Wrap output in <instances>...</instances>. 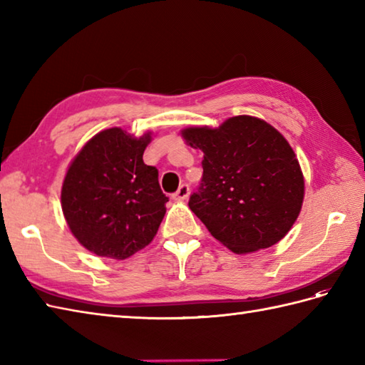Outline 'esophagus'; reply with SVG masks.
Wrapping results in <instances>:
<instances>
[{
  "label": "esophagus",
  "mask_w": 365,
  "mask_h": 365,
  "mask_svg": "<svg viewBox=\"0 0 365 365\" xmlns=\"http://www.w3.org/2000/svg\"><path fill=\"white\" fill-rule=\"evenodd\" d=\"M188 196H190V187H188L187 183L180 185V187H178V190L173 195V197H174L175 200H185Z\"/></svg>",
  "instance_id": "1"
}]
</instances>
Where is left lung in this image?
<instances>
[{
	"label": "left lung",
	"mask_w": 365,
	"mask_h": 365,
	"mask_svg": "<svg viewBox=\"0 0 365 365\" xmlns=\"http://www.w3.org/2000/svg\"><path fill=\"white\" fill-rule=\"evenodd\" d=\"M182 136L204 152L202 180L188 205L218 242L247 254L287 235L301 212L304 177L274 127L235 115L218 128H185Z\"/></svg>",
	"instance_id": "8db88e82"
}]
</instances>
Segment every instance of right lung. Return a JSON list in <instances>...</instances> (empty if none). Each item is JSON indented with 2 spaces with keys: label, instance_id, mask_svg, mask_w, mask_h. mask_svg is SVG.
Here are the masks:
<instances>
[{
  "label": "right lung",
  "instance_id": "obj_1",
  "mask_svg": "<svg viewBox=\"0 0 365 365\" xmlns=\"http://www.w3.org/2000/svg\"><path fill=\"white\" fill-rule=\"evenodd\" d=\"M150 133L133 138L122 128L100 131L73 158L61 191L75 238L100 257L123 260L157 235L169 197L158 170L143 153Z\"/></svg>",
  "mask_w": 365,
  "mask_h": 365
}]
</instances>
